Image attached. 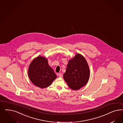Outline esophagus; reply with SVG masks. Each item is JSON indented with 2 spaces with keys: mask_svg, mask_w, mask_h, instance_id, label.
<instances>
[{
  "mask_svg": "<svg viewBox=\"0 0 123 123\" xmlns=\"http://www.w3.org/2000/svg\"><path fill=\"white\" fill-rule=\"evenodd\" d=\"M58 76L59 77H61V78H62V76H63V75H62V73H59V74H58Z\"/></svg>",
  "mask_w": 123,
  "mask_h": 123,
  "instance_id": "1",
  "label": "esophagus"
}]
</instances>
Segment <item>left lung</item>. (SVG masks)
Wrapping results in <instances>:
<instances>
[{"instance_id": "left-lung-1", "label": "left lung", "mask_w": 123, "mask_h": 123, "mask_svg": "<svg viewBox=\"0 0 123 123\" xmlns=\"http://www.w3.org/2000/svg\"><path fill=\"white\" fill-rule=\"evenodd\" d=\"M90 75L87 61L83 55L77 53L69 60L63 78L71 89L78 90L87 83Z\"/></svg>"}]
</instances>
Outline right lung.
<instances>
[{
	"label": "right lung",
	"instance_id": "1",
	"mask_svg": "<svg viewBox=\"0 0 123 123\" xmlns=\"http://www.w3.org/2000/svg\"><path fill=\"white\" fill-rule=\"evenodd\" d=\"M28 75L35 86L43 89L50 86L57 76L48 63V59L39 55L30 63L28 69Z\"/></svg>",
	"mask_w": 123,
	"mask_h": 123
}]
</instances>
